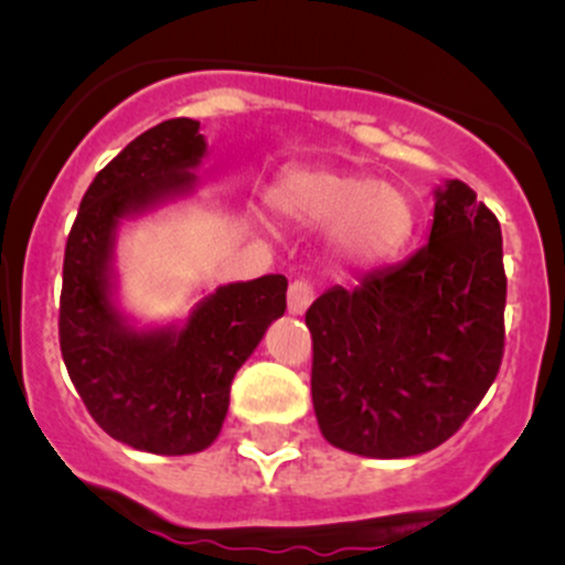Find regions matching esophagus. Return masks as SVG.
<instances>
[{
  "label": "esophagus",
  "instance_id": "esophagus-1",
  "mask_svg": "<svg viewBox=\"0 0 565 565\" xmlns=\"http://www.w3.org/2000/svg\"><path fill=\"white\" fill-rule=\"evenodd\" d=\"M316 299V290H312L310 282L294 280L288 288V312L290 316H305L307 307Z\"/></svg>",
  "mask_w": 565,
  "mask_h": 565
}]
</instances>
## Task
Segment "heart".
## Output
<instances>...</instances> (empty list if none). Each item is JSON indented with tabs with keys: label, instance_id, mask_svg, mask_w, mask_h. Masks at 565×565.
<instances>
[{
	"label": "heart",
	"instance_id": "1",
	"mask_svg": "<svg viewBox=\"0 0 565 565\" xmlns=\"http://www.w3.org/2000/svg\"><path fill=\"white\" fill-rule=\"evenodd\" d=\"M269 203L282 220L323 228L331 258L364 269L392 258L411 239L416 212L405 190L334 168H296L271 188Z\"/></svg>",
	"mask_w": 565,
	"mask_h": 565
}]
</instances>
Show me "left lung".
<instances>
[{"mask_svg":"<svg viewBox=\"0 0 565 565\" xmlns=\"http://www.w3.org/2000/svg\"><path fill=\"white\" fill-rule=\"evenodd\" d=\"M503 310L500 223L451 179L435 193L422 249L353 290L334 285L307 310L323 438L375 459L424 455L449 440L495 381Z\"/></svg>","mask_w":565,"mask_h":565,"instance_id":"8db88e82","label":"left lung"}]
</instances>
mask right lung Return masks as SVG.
<instances>
[{"label":"right lung","instance_id":"right-lung-1","mask_svg":"<svg viewBox=\"0 0 565 565\" xmlns=\"http://www.w3.org/2000/svg\"><path fill=\"white\" fill-rule=\"evenodd\" d=\"M195 119L141 132L103 168L70 228L60 296V348L75 392L110 438L149 455H195L225 422L231 381L285 312L288 280L231 282L184 329L136 331L110 301V249L121 217L193 190L206 154Z\"/></svg>","mask_w":565,"mask_h":565}]
</instances>
